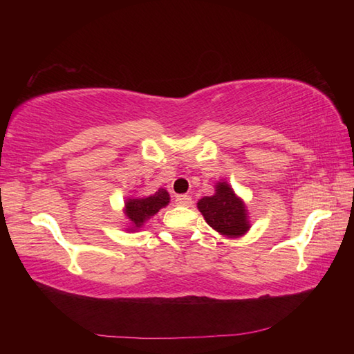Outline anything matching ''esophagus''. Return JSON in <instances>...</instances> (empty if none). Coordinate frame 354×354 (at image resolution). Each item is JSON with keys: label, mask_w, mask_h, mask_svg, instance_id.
<instances>
[{"label": "esophagus", "mask_w": 354, "mask_h": 354, "mask_svg": "<svg viewBox=\"0 0 354 354\" xmlns=\"http://www.w3.org/2000/svg\"><path fill=\"white\" fill-rule=\"evenodd\" d=\"M175 202L178 205L189 207V205H192V196H189V194H178V196L175 198Z\"/></svg>", "instance_id": "34e87169"}]
</instances>
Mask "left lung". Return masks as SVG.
Returning <instances> with one entry per match:
<instances>
[{"label": "left lung", "mask_w": 354, "mask_h": 354, "mask_svg": "<svg viewBox=\"0 0 354 354\" xmlns=\"http://www.w3.org/2000/svg\"><path fill=\"white\" fill-rule=\"evenodd\" d=\"M198 208L209 227L223 236L237 237L250 230L243 202L227 183H219L213 196L202 198L198 202Z\"/></svg>", "instance_id": "obj_1"}]
</instances>
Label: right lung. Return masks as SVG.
I'll use <instances>...</instances> for the list:
<instances>
[{
  "instance_id": "right-lung-1",
  "label": "right lung",
  "mask_w": 354,
  "mask_h": 354,
  "mask_svg": "<svg viewBox=\"0 0 354 354\" xmlns=\"http://www.w3.org/2000/svg\"><path fill=\"white\" fill-rule=\"evenodd\" d=\"M169 193L164 189H160L155 192V194L149 198H140V199H129L126 202V214L129 217L131 222L135 225V227L140 228L142 223H145L147 219H150V216L156 214L162 207L169 204Z\"/></svg>"
}]
</instances>
